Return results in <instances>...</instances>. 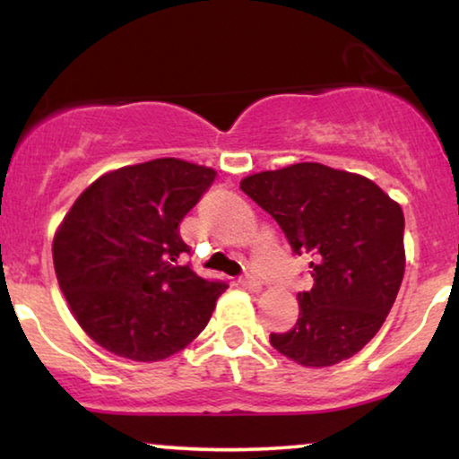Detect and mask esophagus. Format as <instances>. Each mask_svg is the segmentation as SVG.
<instances>
[{
	"mask_svg": "<svg viewBox=\"0 0 459 459\" xmlns=\"http://www.w3.org/2000/svg\"><path fill=\"white\" fill-rule=\"evenodd\" d=\"M240 284H242L244 288H248V290H261V280H259V278H255L253 273L242 275V278H240Z\"/></svg>",
	"mask_w": 459,
	"mask_h": 459,
	"instance_id": "34e87169",
	"label": "esophagus"
}]
</instances>
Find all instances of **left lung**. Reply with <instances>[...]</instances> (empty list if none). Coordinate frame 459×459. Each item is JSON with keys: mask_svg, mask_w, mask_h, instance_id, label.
<instances>
[{"mask_svg": "<svg viewBox=\"0 0 459 459\" xmlns=\"http://www.w3.org/2000/svg\"><path fill=\"white\" fill-rule=\"evenodd\" d=\"M240 187L278 221L294 253L311 256L313 286L297 294V324L269 336L272 347L305 368L359 353L403 280L401 206L368 178L319 162L248 175Z\"/></svg>", "mask_w": 459, "mask_h": 459, "instance_id": "1", "label": "left lung"}]
</instances>
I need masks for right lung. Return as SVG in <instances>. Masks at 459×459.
<instances>
[{
	"label": "right lung",
	"instance_id": "1",
	"mask_svg": "<svg viewBox=\"0 0 459 459\" xmlns=\"http://www.w3.org/2000/svg\"><path fill=\"white\" fill-rule=\"evenodd\" d=\"M179 159L121 167L74 200L54 236V269L74 319L118 357L160 361L209 324L225 281L179 265V223L215 181Z\"/></svg>",
	"mask_w": 459,
	"mask_h": 459
}]
</instances>
